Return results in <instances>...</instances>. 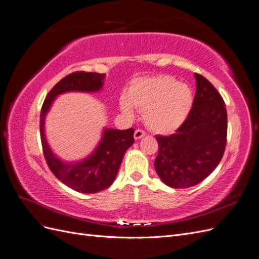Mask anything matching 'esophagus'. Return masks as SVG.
I'll return each mask as SVG.
<instances>
[{"mask_svg":"<svg viewBox=\"0 0 259 259\" xmlns=\"http://www.w3.org/2000/svg\"><path fill=\"white\" fill-rule=\"evenodd\" d=\"M146 135V133L143 130H136L134 133V138L135 139H140Z\"/></svg>","mask_w":259,"mask_h":259,"instance_id":"34e87169","label":"esophagus"}]
</instances>
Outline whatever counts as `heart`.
<instances>
[{
	"label": "heart",
	"mask_w": 259,
	"mask_h": 259,
	"mask_svg": "<svg viewBox=\"0 0 259 259\" xmlns=\"http://www.w3.org/2000/svg\"><path fill=\"white\" fill-rule=\"evenodd\" d=\"M192 100L189 86L174 77L162 75L136 80L130 86L127 98L120 99V107L131 115L134 106L144 111V121L149 128L160 134H169L185 122Z\"/></svg>",
	"instance_id": "obj_1"
}]
</instances>
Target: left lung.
Segmentation results:
<instances>
[{
  "instance_id": "left-lung-1",
  "label": "left lung",
  "mask_w": 259,
  "mask_h": 259,
  "mask_svg": "<svg viewBox=\"0 0 259 259\" xmlns=\"http://www.w3.org/2000/svg\"><path fill=\"white\" fill-rule=\"evenodd\" d=\"M194 76L197 91L187 119L175 134L155 136L159 145L155 170L173 188H188L205 179L223 159L227 144L225 101L204 76Z\"/></svg>"
}]
</instances>
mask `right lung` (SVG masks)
<instances>
[{
  "label": "right lung",
  "instance_id": "1",
  "mask_svg": "<svg viewBox=\"0 0 259 259\" xmlns=\"http://www.w3.org/2000/svg\"><path fill=\"white\" fill-rule=\"evenodd\" d=\"M105 73L75 71L68 74L54 86L46 96L40 115V134L43 153L52 173L61 183L82 193L100 192L114 182L125 151L134 143V128L105 131L103 139L90 158L69 164L55 156L46 143L44 135L45 114L59 94L70 91L96 92L104 84Z\"/></svg>",
  "mask_w": 259,
  "mask_h": 259
}]
</instances>
